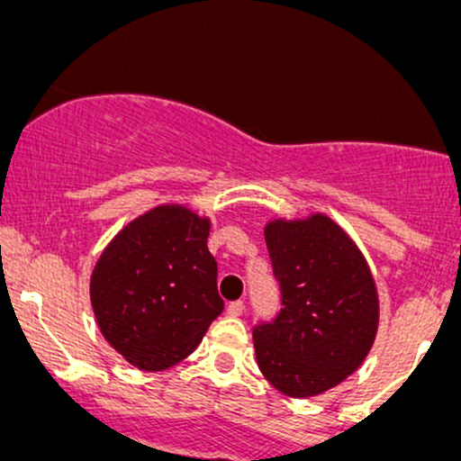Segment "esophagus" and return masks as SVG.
Masks as SVG:
<instances>
[{
	"instance_id": "obj_1",
	"label": "esophagus",
	"mask_w": 461,
	"mask_h": 461,
	"mask_svg": "<svg viewBox=\"0 0 461 461\" xmlns=\"http://www.w3.org/2000/svg\"><path fill=\"white\" fill-rule=\"evenodd\" d=\"M242 310H245V303H242V301H231V303L227 305V314L234 316V319L242 314Z\"/></svg>"
}]
</instances>
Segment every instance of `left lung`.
Segmentation results:
<instances>
[{"mask_svg":"<svg viewBox=\"0 0 461 461\" xmlns=\"http://www.w3.org/2000/svg\"><path fill=\"white\" fill-rule=\"evenodd\" d=\"M264 240L284 308L253 330L258 368L285 396L322 394L362 366L377 336L373 273L327 214L268 221Z\"/></svg>","mask_w":461,"mask_h":461,"instance_id":"1","label":"left lung"}]
</instances>
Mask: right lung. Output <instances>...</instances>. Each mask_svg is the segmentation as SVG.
Listing matches in <instances>:
<instances>
[{
  "instance_id": "add662e5",
  "label": "right lung",
  "mask_w": 461,
  "mask_h": 461,
  "mask_svg": "<svg viewBox=\"0 0 461 461\" xmlns=\"http://www.w3.org/2000/svg\"><path fill=\"white\" fill-rule=\"evenodd\" d=\"M208 236V216L162 203L130 221L99 256L91 273L95 321L131 366H176L223 312Z\"/></svg>"
}]
</instances>
